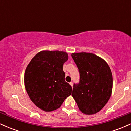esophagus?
<instances>
[{
  "label": "esophagus",
  "instance_id": "1",
  "mask_svg": "<svg viewBox=\"0 0 131 131\" xmlns=\"http://www.w3.org/2000/svg\"><path fill=\"white\" fill-rule=\"evenodd\" d=\"M70 85L71 87H73V82H71L70 83Z\"/></svg>",
  "mask_w": 131,
  "mask_h": 131
}]
</instances>
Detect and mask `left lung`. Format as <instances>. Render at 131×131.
I'll list each match as a JSON object with an SVG mask.
<instances>
[{
	"label": "left lung",
	"mask_w": 131,
	"mask_h": 131,
	"mask_svg": "<svg viewBox=\"0 0 131 131\" xmlns=\"http://www.w3.org/2000/svg\"><path fill=\"white\" fill-rule=\"evenodd\" d=\"M80 74L71 95L80 111L85 115L97 113L106 104L113 88L112 73L104 60L92 53L71 54Z\"/></svg>",
	"instance_id": "left-lung-1"
}]
</instances>
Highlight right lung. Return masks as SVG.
Instances as JSON below:
<instances>
[{
  "label": "right lung",
  "mask_w": 131,
  "mask_h": 131,
  "mask_svg": "<svg viewBox=\"0 0 131 131\" xmlns=\"http://www.w3.org/2000/svg\"><path fill=\"white\" fill-rule=\"evenodd\" d=\"M67 52L43 50L37 53L25 70V86L30 99L44 112L59 108L71 94V86L64 80L63 64Z\"/></svg>",
  "instance_id": "right-lung-1"
}]
</instances>
